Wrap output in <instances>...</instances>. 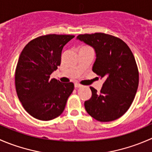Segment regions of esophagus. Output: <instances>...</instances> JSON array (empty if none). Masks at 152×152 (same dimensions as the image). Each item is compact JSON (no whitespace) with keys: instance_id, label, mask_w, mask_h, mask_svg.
Listing matches in <instances>:
<instances>
[{"instance_id":"esophagus-1","label":"esophagus","mask_w":152,"mask_h":152,"mask_svg":"<svg viewBox=\"0 0 152 152\" xmlns=\"http://www.w3.org/2000/svg\"><path fill=\"white\" fill-rule=\"evenodd\" d=\"M74 86H75V87H76V88H79V87H82V85H81L80 84H79V83H75Z\"/></svg>"}]
</instances>
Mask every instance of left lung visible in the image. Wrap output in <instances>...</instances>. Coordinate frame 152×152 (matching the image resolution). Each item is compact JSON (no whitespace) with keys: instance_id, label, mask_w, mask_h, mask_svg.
Listing matches in <instances>:
<instances>
[{"instance_id":"1","label":"left lung","mask_w":152,"mask_h":152,"mask_svg":"<svg viewBox=\"0 0 152 152\" xmlns=\"http://www.w3.org/2000/svg\"><path fill=\"white\" fill-rule=\"evenodd\" d=\"M77 39L94 48L93 71L105 79L99 93L90 87L92 96L85 102L86 111L101 122L119 118L132 104L138 87V69L132 52L120 38L104 33L79 34Z\"/></svg>"}]
</instances>
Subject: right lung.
Returning <instances> with one entry per match:
<instances>
[{
    "label": "right lung",
    "mask_w": 152,
    "mask_h": 152,
    "mask_svg": "<svg viewBox=\"0 0 152 152\" xmlns=\"http://www.w3.org/2000/svg\"><path fill=\"white\" fill-rule=\"evenodd\" d=\"M73 35L47 34L24 47L15 70L18 99L29 115L50 121L60 115L74 89L73 82L62 83L50 76L61 64L63 47Z\"/></svg>",
    "instance_id": "1"
}]
</instances>
